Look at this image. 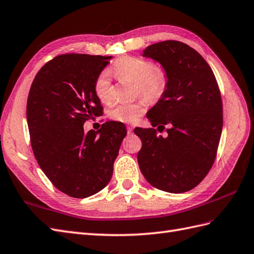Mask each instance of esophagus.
<instances>
[{"mask_svg":"<svg viewBox=\"0 0 254 254\" xmlns=\"http://www.w3.org/2000/svg\"><path fill=\"white\" fill-rule=\"evenodd\" d=\"M132 133H133V127H127V134H132Z\"/></svg>","mask_w":254,"mask_h":254,"instance_id":"1","label":"esophagus"}]
</instances>
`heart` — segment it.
I'll return each mask as SVG.
<instances>
[{
	"mask_svg": "<svg viewBox=\"0 0 254 254\" xmlns=\"http://www.w3.org/2000/svg\"><path fill=\"white\" fill-rule=\"evenodd\" d=\"M115 74L120 78H127L137 84L140 94L147 99H157L164 92L167 82L165 70L153 66L149 60L138 57H122L114 65ZM94 92L102 103H110L113 99V88L110 76L107 70H104L97 76L94 82ZM146 103L144 101L136 103H120L110 110L113 119L134 123L145 113Z\"/></svg>",
	"mask_w": 254,
	"mask_h": 254,
	"instance_id": "b5f03b06",
	"label": "heart"
}]
</instances>
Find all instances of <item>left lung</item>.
Masks as SVG:
<instances>
[{"label": "left lung", "instance_id": "8db88e82", "mask_svg": "<svg viewBox=\"0 0 254 254\" xmlns=\"http://www.w3.org/2000/svg\"><path fill=\"white\" fill-rule=\"evenodd\" d=\"M142 57L159 62L167 76L166 88L147 113L153 127H136L142 141L137 154L140 172L149 184L170 193L190 191L213 164L222 133L220 90L210 66L196 50L178 41L155 43Z\"/></svg>", "mask_w": 254, "mask_h": 254}]
</instances>
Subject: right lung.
Segmentation results:
<instances>
[{
    "label": "right lung",
    "instance_id": "right-lung-1",
    "mask_svg": "<svg viewBox=\"0 0 254 254\" xmlns=\"http://www.w3.org/2000/svg\"><path fill=\"white\" fill-rule=\"evenodd\" d=\"M113 57L66 54L38 70L29 92L27 120L38 165L58 190L76 198L105 188L127 128L107 121L100 131L83 123L102 114L94 82Z\"/></svg>",
    "mask_w": 254,
    "mask_h": 254
}]
</instances>
